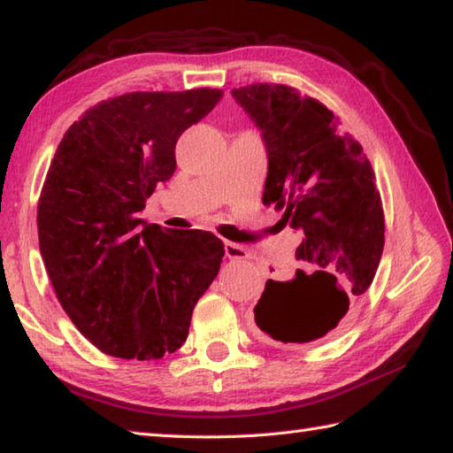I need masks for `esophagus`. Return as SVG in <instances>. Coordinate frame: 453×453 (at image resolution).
<instances>
[{
    "label": "esophagus",
    "mask_w": 453,
    "mask_h": 453,
    "mask_svg": "<svg viewBox=\"0 0 453 453\" xmlns=\"http://www.w3.org/2000/svg\"><path fill=\"white\" fill-rule=\"evenodd\" d=\"M224 249H226V257L232 258V261H245V258L251 257L243 245H237L232 242H226Z\"/></svg>",
    "instance_id": "esophagus-1"
}]
</instances>
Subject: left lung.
<instances>
[{
    "label": "left lung",
    "mask_w": 453,
    "mask_h": 453,
    "mask_svg": "<svg viewBox=\"0 0 453 453\" xmlns=\"http://www.w3.org/2000/svg\"><path fill=\"white\" fill-rule=\"evenodd\" d=\"M261 130L268 173L263 202L300 234L297 268L268 280L255 305L258 329L280 342H311L336 329L368 290L383 251V210L362 146L336 128L319 101L286 85L232 91Z\"/></svg>",
    "instance_id": "left-lung-1"
}]
</instances>
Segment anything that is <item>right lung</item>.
Returning <instances> with one entry per match:
<instances>
[{"mask_svg": "<svg viewBox=\"0 0 453 453\" xmlns=\"http://www.w3.org/2000/svg\"><path fill=\"white\" fill-rule=\"evenodd\" d=\"M221 89L128 93L73 122L38 202V247L58 302L104 354L157 360L187 341L192 310L218 276L224 243L140 218L175 173L182 132Z\"/></svg>", "mask_w": 453, "mask_h": 453, "instance_id": "obj_1", "label": "right lung"}]
</instances>
